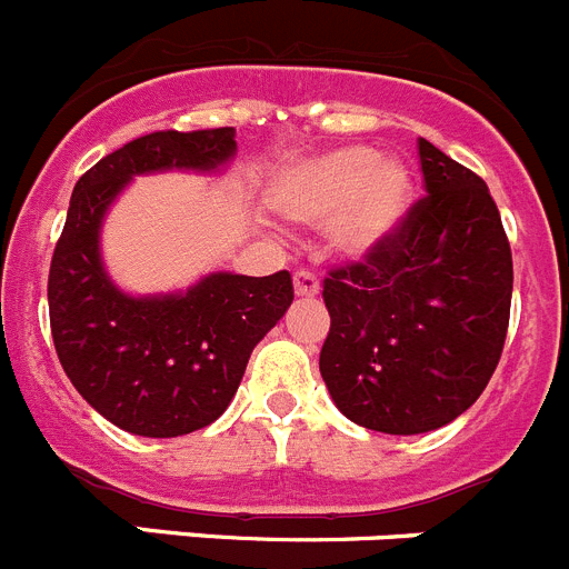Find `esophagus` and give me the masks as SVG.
<instances>
[{"mask_svg": "<svg viewBox=\"0 0 569 569\" xmlns=\"http://www.w3.org/2000/svg\"><path fill=\"white\" fill-rule=\"evenodd\" d=\"M295 295L297 297H317V295H320V283H317L315 274L306 272V269L295 272Z\"/></svg>", "mask_w": 569, "mask_h": 569, "instance_id": "1", "label": "esophagus"}]
</instances>
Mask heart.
Listing matches in <instances>:
<instances>
[{
	"label": "heart",
	"instance_id": "1",
	"mask_svg": "<svg viewBox=\"0 0 569 569\" xmlns=\"http://www.w3.org/2000/svg\"><path fill=\"white\" fill-rule=\"evenodd\" d=\"M272 198L291 221L329 227L340 258L368 260L406 221L413 178L406 163L377 161L366 147H342L286 170Z\"/></svg>",
	"mask_w": 569,
	"mask_h": 569
}]
</instances>
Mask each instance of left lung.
<instances>
[{
	"label": "left lung",
	"instance_id": "1",
	"mask_svg": "<svg viewBox=\"0 0 569 569\" xmlns=\"http://www.w3.org/2000/svg\"><path fill=\"white\" fill-rule=\"evenodd\" d=\"M425 192L377 254L322 280L331 329L320 373L368 431H437L499 366L513 258L488 183L419 138Z\"/></svg>",
	"mask_w": 569,
	"mask_h": 569
}]
</instances>
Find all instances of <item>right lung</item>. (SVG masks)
<instances>
[{"label": "right lung", "instance_id": "right-lung-1", "mask_svg": "<svg viewBox=\"0 0 569 569\" xmlns=\"http://www.w3.org/2000/svg\"><path fill=\"white\" fill-rule=\"evenodd\" d=\"M232 127L141 136L79 178L50 260V331L76 391L121 431L170 439L207 428L238 391L252 348L295 300L289 272H212L183 291L127 295L101 260V227L136 176L221 172Z\"/></svg>", "mask_w": 569, "mask_h": 569}]
</instances>
